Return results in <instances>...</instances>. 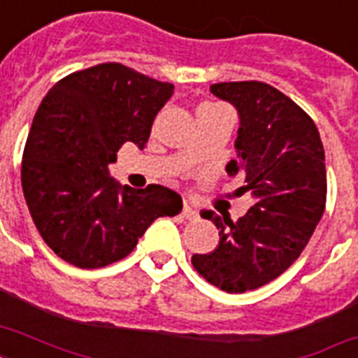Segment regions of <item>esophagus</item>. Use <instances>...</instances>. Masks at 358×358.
<instances>
[{
	"label": "esophagus",
	"mask_w": 358,
	"mask_h": 358,
	"mask_svg": "<svg viewBox=\"0 0 358 358\" xmlns=\"http://www.w3.org/2000/svg\"><path fill=\"white\" fill-rule=\"evenodd\" d=\"M182 215H184V217L187 219V221H195V219L199 217V215H196L195 210H193V208H191V206H187V204H184V210H182Z\"/></svg>",
	"instance_id": "esophagus-1"
}]
</instances>
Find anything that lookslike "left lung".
<instances>
[{"instance_id": "8db88e82", "label": "left lung", "mask_w": 358, "mask_h": 358, "mask_svg": "<svg viewBox=\"0 0 358 358\" xmlns=\"http://www.w3.org/2000/svg\"><path fill=\"white\" fill-rule=\"evenodd\" d=\"M210 91L238 109L239 159L227 173L243 174L241 191L255 204L238 221L202 212L217 227L219 245L191 264L213 286L243 294L282 275L314 234L327 202L325 150L314 120L275 87L224 81Z\"/></svg>"}]
</instances>
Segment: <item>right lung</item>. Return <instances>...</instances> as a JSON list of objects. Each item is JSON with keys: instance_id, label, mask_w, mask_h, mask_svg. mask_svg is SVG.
<instances>
[{"instance_id": "1", "label": "right lung", "mask_w": 358, "mask_h": 358, "mask_svg": "<svg viewBox=\"0 0 358 358\" xmlns=\"http://www.w3.org/2000/svg\"><path fill=\"white\" fill-rule=\"evenodd\" d=\"M174 87L120 63L72 72L38 106L22 159V189L38 234L81 269L122 260L157 217L178 215L182 196L108 176L124 143L145 148Z\"/></svg>"}]
</instances>
